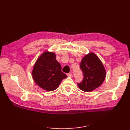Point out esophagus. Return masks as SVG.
<instances>
[{"instance_id":"obj_1","label":"esophagus","mask_w":130,"mask_h":130,"mask_svg":"<svg viewBox=\"0 0 130 130\" xmlns=\"http://www.w3.org/2000/svg\"><path fill=\"white\" fill-rule=\"evenodd\" d=\"M67 76L68 77H71L72 76V74L71 73H67Z\"/></svg>"}]
</instances>
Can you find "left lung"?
<instances>
[{"mask_svg": "<svg viewBox=\"0 0 130 130\" xmlns=\"http://www.w3.org/2000/svg\"><path fill=\"white\" fill-rule=\"evenodd\" d=\"M80 69L83 74V79L77 83L83 91L91 92L99 87L105 79L106 72L100 59L94 53L84 56L80 64Z\"/></svg>", "mask_w": 130, "mask_h": 130, "instance_id": "1", "label": "left lung"}]
</instances>
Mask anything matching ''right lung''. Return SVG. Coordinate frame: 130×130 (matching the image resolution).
<instances>
[{
	"label": "right lung",
	"mask_w": 130,
	"mask_h": 130,
	"mask_svg": "<svg viewBox=\"0 0 130 130\" xmlns=\"http://www.w3.org/2000/svg\"><path fill=\"white\" fill-rule=\"evenodd\" d=\"M60 64L56 59L55 54L46 52L37 60L32 75L35 83L43 89L52 91L58 87L67 75L61 71Z\"/></svg>",
	"instance_id": "1"
}]
</instances>
